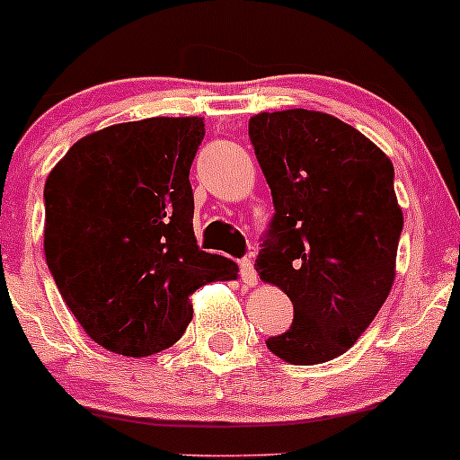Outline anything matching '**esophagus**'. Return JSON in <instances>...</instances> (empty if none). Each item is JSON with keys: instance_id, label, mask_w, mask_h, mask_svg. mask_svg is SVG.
<instances>
[{"instance_id": "obj_1", "label": "esophagus", "mask_w": 460, "mask_h": 460, "mask_svg": "<svg viewBox=\"0 0 460 460\" xmlns=\"http://www.w3.org/2000/svg\"><path fill=\"white\" fill-rule=\"evenodd\" d=\"M240 277H242V281H244V286H249V288L257 286V272H255L253 261L240 260Z\"/></svg>"}]
</instances>
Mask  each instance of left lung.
<instances>
[{
	"instance_id": "8db88e82",
	"label": "left lung",
	"mask_w": 460,
	"mask_h": 460,
	"mask_svg": "<svg viewBox=\"0 0 460 460\" xmlns=\"http://www.w3.org/2000/svg\"><path fill=\"white\" fill-rule=\"evenodd\" d=\"M275 218L257 275L284 290L295 321L266 347L290 365L342 356L395 281L403 226L393 164L334 115L288 109L249 119Z\"/></svg>"
}]
</instances>
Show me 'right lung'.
Masks as SVG:
<instances>
[{
    "label": "right lung",
    "mask_w": 460,
    "mask_h": 460,
    "mask_svg": "<svg viewBox=\"0 0 460 460\" xmlns=\"http://www.w3.org/2000/svg\"><path fill=\"white\" fill-rule=\"evenodd\" d=\"M203 118H148L78 139L45 181V261L80 327L130 358L172 347L190 296L238 279L194 238L190 168Z\"/></svg>",
    "instance_id": "right-lung-1"
}]
</instances>
